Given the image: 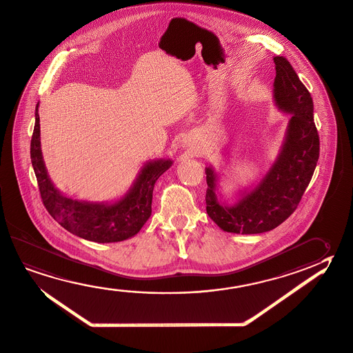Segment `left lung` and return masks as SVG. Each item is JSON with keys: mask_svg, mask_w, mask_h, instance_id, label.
Returning <instances> with one entry per match:
<instances>
[{"mask_svg": "<svg viewBox=\"0 0 353 353\" xmlns=\"http://www.w3.org/2000/svg\"><path fill=\"white\" fill-rule=\"evenodd\" d=\"M274 101L292 114L285 141L274 164L251 192L231 206L217 199V174L205 168L206 211L226 232L254 234L278 228L298 208L316 168L320 139L314 122V102L293 66L284 57H274Z\"/></svg>", "mask_w": 353, "mask_h": 353, "instance_id": "left-lung-1", "label": "left lung"}]
</instances>
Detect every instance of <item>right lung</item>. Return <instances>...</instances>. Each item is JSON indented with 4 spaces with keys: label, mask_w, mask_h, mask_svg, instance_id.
<instances>
[{
    "label": "right lung",
    "mask_w": 353,
    "mask_h": 353,
    "mask_svg": "<svg viewBox=\"0 0 353 353\" xmlns=\"http://www.w3.org/2000/svg\"><path fill=\"white\" fill-rule=\"evenodd\" d=\"M30 161L43 205L50 216L66 231L97 243L120 242L139 232L152 214L154 184L173 164L170 159L144 164L130 192L114 203H88L66 197L53 185L43 161L38 103L30 141Z\"/></svg>",
    "instance_id": "right-lung-1"
}]
</instances>
